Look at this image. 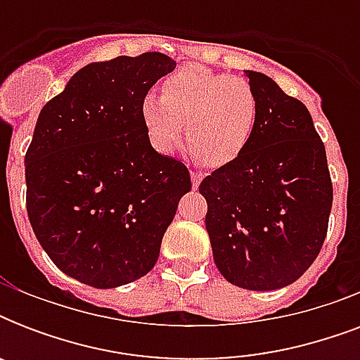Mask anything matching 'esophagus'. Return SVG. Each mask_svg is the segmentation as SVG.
<instances>
[{
	"instance_id": "esophagus-1",
	"label": "esophagus",
	"mask_w": 360,
	"mask_h": 360,
	"mask_svg": "<svg viewBox=\"0 0 360 360\" xmlns=\"http://www.w3.org/2000/svg\"><path fill=\"white\" fill-rule=\"evenodd\" d=\"M191 177H192V186H194V188H198V186H200V183H202L203 175L200 174V172H191Z\"/></svg>"
}]
</instances>
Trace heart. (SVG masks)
<instances>
[{
  "label": "heart",
  "mask_w": 360,
  "mask_h": 360,
  "mask_svg": "<svg viewBox=\"0 0 360 360\" xmlns=\"http://www.w3.org/2000/svg\"><path fill=\"white\" fill-rule=\"evenodd\" d=\"M141 121L158 153H172L186 123L192 155L209 168H222L243 155L257 121V101L239 76L219 75L202 65L175 70L162 84V97L141 98Z\"/></svg>",
  "instance_id": "1"
}]
</instances>
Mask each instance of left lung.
<instances>
[{
	"instance_id": "obj_1",
	"label": "left lung",
	"mask_w": 360,
	"mask_h": 360,
	"mask_svg": "<svg viewBox=\"0 0 360 360\" xmlns=\"http://www.w3.org/2000/svg\"><path fill=\"white\" fill-rule=\"evenodd\" d=\"M257 101L250 143L200 185L220 274L252 291L301 278L323 246L333 207L325 146L307 106L278 84L245 70Z\"/></svg>"
}]
</instances>
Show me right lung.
I'll return each mask as SVG.
<instances>
[{
  "mask_svg": "<svg viewBox=\"0 0 360 360\" xmlns=\"http://www.w3.org/2000/svg\"><path fill=\"white\" fill-rule=\"evenodd\" d=\"M174 69L160 52L89 63L39 114L24 160L27 217L56 267L82 284L146 276L191 192L188 168L153 149L140 114Z\"/></svg>",
  "mask_w": 360,
  "mask_h": 360,
  "instance_id": "obj_1",
  "label": "right lung"
}]
</instances>
